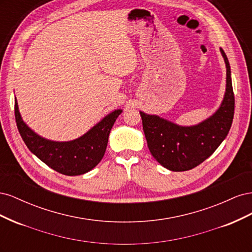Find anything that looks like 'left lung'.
<instances>
[{
    "mask_svg": "<svg viewBox=\"0 0 252 252\" xmlns=\"http://www.w3.org/2000/svg\"><path fill=\"white\" fill-rule=\"evenodd\" d=\"M226 91L217 111L192 126H181L157 114L140 111L147 146L157 161L171 171H186L203 163L217 150L230 130L234 113V95L228 59Z\"/></svg>",
    "mask_w": 252,
    "mask_h": 252,
    "instance_id": "8db88e82",
    "label": "left lung"
}]
</instances>
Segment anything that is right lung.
Instances as JSON below:
<instances>
[{
  "instance_id": "add662e5",
  "label": "right lung",
  "mask_w": 252,
  "mask_h": 252,
  "mask_svg": "<svg viewBox=\"0 0 252 252\" xmlns=\"http://www.w3.org/2000/svg\"><path fill=\"white\" fill-rule=\"evenodd\" d=\"M122 109L113 110L80 138L58 142L45 139L23 121L17 98L14 114L19 132L28 149L53 170L65 175L84 174L101 162L108 143L111 128Z\"/></svg>"
}]
</instances>
